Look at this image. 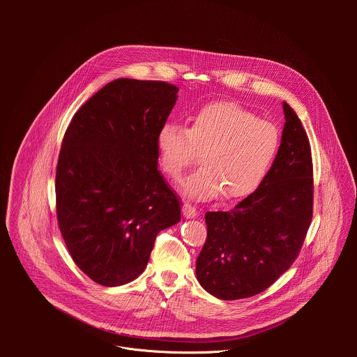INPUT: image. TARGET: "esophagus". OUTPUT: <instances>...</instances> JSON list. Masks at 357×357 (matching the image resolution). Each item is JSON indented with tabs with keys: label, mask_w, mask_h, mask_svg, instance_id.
Masks as SVG:
<instances>
[{
	"label": "esophagus",
	"mask_w": 357,
	"mask_h": 357,
	"mask_svg": "<svg viewBox=\"0 0 357 357\" xmlns=\"http://www.w3.org/2000/svg\"><path fill=\"white\" fill-rule=\"evenodd\" d=\"M182 213H183V218H186V219H193L197 216L196 208L193 205H190L189 202H185V205L182 208Z\"/></svg>",
	"instance_id": "obj_1"
}]
</instances>
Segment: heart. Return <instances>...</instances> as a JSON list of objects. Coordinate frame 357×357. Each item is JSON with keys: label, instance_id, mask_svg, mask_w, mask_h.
<instances>
[{"label": "heart", "instance_id": "b5f03b06", "mask_svg": "<svg viewBox=\"0 0 357 357\" xmlns=\"http://www.w3.org/2000/svg\"><path fill=\"white\" fill-rule=\"evenodd\" d=\"M280 131L233 101L200 107L189 128L167 123L157 135L160 164L174 181L202 154L203 168L182 183L186 196L240 200L256 190L268 174L280 149Z\"/></svg>", "mask_w": 357, "mask_h": 357}]
</instances>
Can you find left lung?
<instances>
[{
	"mask_svg": "<svg viewBox=\"0 0 357 357\" xmlns=\"http://www.w3.org/2000/svg\"><path fill=\"white\" fill-rule=\"evenodd\" d=\"M285 126L273 167L229 212H206L208 237L196 260L200 285L223 301L257 295L296 260L312 222L311 145L295 112L282 103Z\"/></svg>",
	"mask_w": 357,
	"mask_h": 357,
	"instance_id": "8db88e82",
	"label": "left lung"
}]
</instances>
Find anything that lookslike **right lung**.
<instances>
[{"label":"right lung","mask_w":357,"mask_h":357,"mask_svg":"<svg viewBox=\"0 0 357 357\" xmlns=\"http://www.w3.org/2000/svg\"><path fill=\"white\" fill-rule=\"evenodd\" d=\"M178 87L117 79L66 128L56 167V216L75 264L117 287L146 267L158 233L181 220V197L158 169L157 135Z\"/></svg>","instance_id":"add662e5"}]
</instances>
